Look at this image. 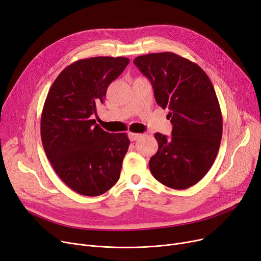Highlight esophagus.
Wrapping results in <instances>:
<instances>
[{"instance_id":"1","label":"esophagus","mask_w":261,"mask_h":261,"mask_svg":"<svg viewBox=\"0 0 261 261\" xmlns=\"http://www.w3.org/2000/svg\"><path fill=\"white\" fill-rule=\"evenodd\" d=\"M128 135H129V140H130L131 142H134V141H136V140H139L140 138H142V134H140V133L130 132Z\"/></svg>"}]
</instances>
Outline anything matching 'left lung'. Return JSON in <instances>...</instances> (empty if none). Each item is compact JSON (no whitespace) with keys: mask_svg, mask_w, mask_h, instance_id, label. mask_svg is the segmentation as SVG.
I'll use <instances>...</instances> for the list:
<instances>
[{"mask_svg":"<svg viewBox=\"0 0 261 261\" xmlns=\"http://www.w3.org/2000/svg\"><path fill=\"white\" fill-rule=\"evenodd\" d=\"M133 63L151 82L156 103L168 109L170 138L155 133L158 152L149 168L163 185L186 189L208 172L222 139V114L208 76L202 68L169 51L136 57Z\"/></svg>","mask_w":261,"mask_h":261,"instance_id":"8db88e82","label":"left lung"}]
</instances>
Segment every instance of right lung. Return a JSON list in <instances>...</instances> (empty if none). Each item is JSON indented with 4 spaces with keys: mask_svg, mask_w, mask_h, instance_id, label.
Masks as SVG:
<instances>
[{
    "mask_svg": "<svg viewBox=\"0 0 261 261\" xmlns=\"http://www.w3.org/2000/svg\"><path fill=\"white\" fill-rule=\"evenodd\" d=\"M125 57L80 59L58 75L41 114V140L54 170L76 193L96 197L119 179L130 141L109 133L93 115L110 84L125 70Z\"/></svg>",
    "mask_w": 261,
    "mask_h": 261,
    "instance_id": "add662e5",
    "label": "right lung"
}]
</instances>
